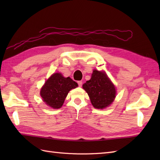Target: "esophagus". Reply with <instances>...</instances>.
Instances as JSON below:
<instances>
[{"label": "esophagus", "mask_w": 160, "mask_h": 160, "mask_svg": "<svg viewBox=\"0 0 160 160\" xmlns=\"http://www.w3.org/2000/svg\"><path fill=\"white\" fill-rule=\"evenodd\" d=\"M78 86H79V87H82V81H78Z\"/></svg>", "instance_id": "obj_1"}]
</instances>
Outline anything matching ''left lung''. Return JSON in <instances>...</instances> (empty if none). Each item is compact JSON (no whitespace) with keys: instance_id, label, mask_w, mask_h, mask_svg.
<instances>
[{"instance_id":"left-lung-1","label":"left lung","mask_w":160,"mask_h":160,"mask_svg":"<svg viewBox=\"0 0 160 160\" xmlns=\"http://www.w3.org/2000/svg\"><path fill=\"white\" fill-rule=\"evenodd\" d=\"M89 96L93 107L103 109L113 102L116 96V90L113 82L104 71H93L89 80L82 85Z\"/></svg>"}]
</instances>
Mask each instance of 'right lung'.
I'll return each instance as SVG.
<instances>
[{
  "mask_svg": "<svg viewBox=\"0 0 160 160\" xmlns=\"http://www.w3.org/2000/svg\"><path fill=\"white\" fill-rule=\"evenodd\" d=\"M71 78H64L60 73H53L40 89V94L46 104L53 108H60L69 91L78 87Z\"/></svg>",
  "mask_w": 160,
  "mask_h": 160,
  "instance_id": "right-lung-1",
  "label": "right lung"
}]
</instances>
